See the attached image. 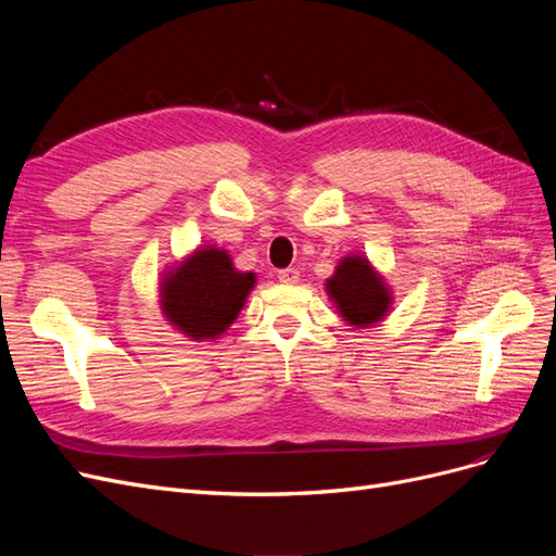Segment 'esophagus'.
Here are the masks:
<instances>
[{"mask_svg":"<svg viewBox=\"0 0 556 556\" xmlns=\"http://www.w3.org/2000/svg\"><path fill=\"white\" fill-rule=\"evenodd\" d=\"M278 280L285 285H294L299 282V271L296 268H282V271H278Z\"/></svg>","mask_w":556,"mask_h":556,"instance_id":"34e87169","label":"esophagus"}]
</instances>
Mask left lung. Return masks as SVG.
I'll use <instances>...</instances> for the list:
<instances>
[{
    "instance_id": "8db88e82",
    "label": "left lung",
    "mask_w": 556,
    "mask_h": 556,
    "mask_svg": "<svg viewBox=\"0 0 556 556\" xmlns=\"http://www.w3.org/2000/svg\"><path fill=\"white\" fill-rule=\"evenodd\" d=\"M325 290L350 327H376L392 308V290L364 255H348L327 278Z\"/></svg>"
}]
</instances>
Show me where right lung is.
Segmentation results:
<instances>
[{
    "mask_svg": "<svg viewBox=\"0 0 556 556\" xmlns=\"http://www.w3.org/2000/svg\"><path fill=\"white\" fill-rule=\"evenodd\" d=\"M257 276L237 271L229 252L204 245L166 268L160 280V308L190 341H215L239 317Z\"/></svg>",
    "mask_w": 556,
    "mask_h": 556,
    "instance_id": "right-lung-1",
    "label": "right lung"
}]
</instances>
